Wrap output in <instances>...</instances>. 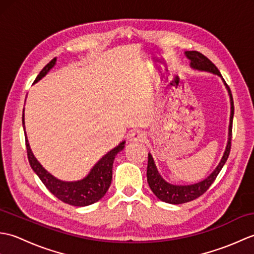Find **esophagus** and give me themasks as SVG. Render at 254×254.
<instances>
[{
    "label": "esophagus",
    "instance_id": "34e87169",
    "mask_svg": "<svg viewBox=\"0 0 254 254\" xmlns=\"http://www.w3.org/2000/svg\"><path fill=\"white\" fill-rule=\"evenodd\" d=\"M130 139L131 141H144L145 139V133L141 130H136V131H133L131 134H130Z\"/></svg>",
    "mask_w": 254,
    "mask_h": 254
}]
</instances>
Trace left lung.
<instances>
[{
	"instance_id": "obj_1",
	"label": "left lung",
	"mask_w": 254,
	"mask_h": 254,
	"mask_svg": "<svg viewBox=\"0 0 254 254\" xmlns=\"http://www.w3.org/2000/svg\"><path fill=\"white\" fill-rule=\"evenodd\" d=\"M186 55L188 59H190L191 61V66L193 68L201 69V71H208L214 74H217L218 76L222 77V74L218 71V68L215 66V64L209 60L208 58L202 55L201 52L198 51H187ZM224 83L226 87L228 89V93L230 96V104H231V113H230V124H229V137H228V144L226 150L224 153V156L222 160H220L219 165L217 168L215 169L212 174H210L206 179L195 183V185H190V186H175L170 185V183L166 182L161 176L158 174V170L156 168L154 159L152 155L148 154V165H147V182L149 188L152 189L154 194L157 196L159 199L163 202L170 203V204H182L193 201L197 197L206 192L208 188L213 185V182L216 179L219 171L222 170L223 166L225 165L226 160H227L230 148H231V136H233V119H234V99L233 95H231V90L227 83Z\"/></svg>"
}]
</instances>
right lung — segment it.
Wrapping results in <instances>:
<instances>
[{
    "mask_svg": "<svg viewBox=\"0 0 254 254\" xmlns=\"http://www.w3.org/2000/svg\"><path fill=\"white\" fill-rule=\"evenodd\" d=\"M56 58L52 59V60L41 69L40 73L38 74V76L35 79V83L41 79L50 71V68H52V66L56 64ZM23 126L25 128L24 115ZM25 141L27 156H28V160L32 170L36 172L37 176L39 177V179L53 195L57 196L60 201L69 205H73V206H87V205L94 204L97 201H99V199L105 195L111 185L113 160H115L116 155L123 149L124 143H126L122 142L119 144L117 147L111 149L110 152H108L104 157L93 167V169L90 170L89 174L86 176L84 179L68 182L59 180L52 175H50L44 167L38 163L35 156L32 155L28 141H27V137H25Z\"/></svg>",
    "mask_w": 254,
    "mask_h": 254,
    "instance_id": "add662e5",
    "label": "right lung"
}]
</instances>
